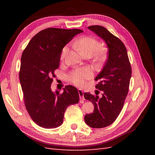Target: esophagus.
Here are the masks:
<instances>
[{"label": "esophagus", "instance_id": "1", "mask_svg": "<svg viewBox=\"0 0 155 155\" xmlns=\"http://www.w3.org/2000/svg\"><path fill=\"white\" fill-rule=\"evenodd\" d=\"M78 94H79V96H80V99L82 101V103H83L84 102V92L81 90V89H78ZM81 102V101H80Z\"/></svg>", "mask_w": 155, "mask_h": 155}]
</instances>
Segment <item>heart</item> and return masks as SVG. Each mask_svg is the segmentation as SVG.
I'll return each mask as SVG.
<instances>
[{
    "mask_svg": "<svg viewBox=\"0 0 155 155\" xmlns=\"http://www.w3.org/2000/svg\"><path fill=\"white\" fill-rule=\"evenodd\" d=\"M85 56H92L95 62L102 61L106 55V48L103 45L99 44V41L95 38L85 36L78 39L74 44ZM69 48L68 46L63 48L60 53V59L63 60L67 55ZM93 73L88 68L76 69L72 71L68 77L70 82L77 86L81 87L85 84V80L92 77Z\"/></svg>",
    "mask_w": 155,
    "mask_h": 155,
    "instance_id": "obj_1",
    "label": "heart"
}]
</instances>
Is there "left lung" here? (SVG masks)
I'll return each mask as SVG.
<instances>
[{"instance_id":"1","label":"left lung","mask_w":155,"mask_h":155,"mask_svg":"<svg viewBox=\"0 0 155 155\" xmlns=\"http://www.w3.org/2000/svg\"><path fill=\"white\" fill-rule=\"evenodd\" d=\"M88 28L103 39L108 47V57L103 69L96 77L99 80L95 88L102 91V97L85 93L84 98L94 105L93 113L86 114L85 123L93 128L107 127L116 120L123 109L129 91L131 67L127 50L118 38L103 26ZM99 92V91H97Z\"/></svg>"}]
</instances>
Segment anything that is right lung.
Listing matches in <instances>:
<instances>
[{"instance_id":"right-lung-1","label":"right lung","mask_w":155,"mask_h":155,"mask_svg":"<svg viewBox=\"0 0 155 155\" xmlns=\"http://www.w3.org/2000/svg\"><path fill=\"white\" fill-rule=\"evenodd\" d=\"M82 32L49 28L36 34L23 51L19 75L24 102L32 120L43 128L60 126L67 108L79 101L75 87L67 85L60 94L53 92L51 85L63 48Z\"/></svg>"}]
</instances>
